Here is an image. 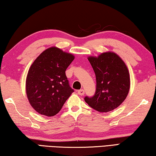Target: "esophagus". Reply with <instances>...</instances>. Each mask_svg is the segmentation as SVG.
I'll return each instance as SVG.
<instances>
[{
  "label": "esophagus",
  "mask_w": 156,
  "mask_h": 156,
  "mask_svg": "<svg viewBox=\"0 0 156 156\" xmlns=\"http://www.w3.org/2000/svg\"><path fill=\"white\" fill-rule=\"evenodd\" d=\"M84 93H85V92H84V90H83V89H81V90H79L77 91L78 95H81V96L83 95H84Z\"/></svg>",
  "instance_id": "obj_1"
}]
</instances>
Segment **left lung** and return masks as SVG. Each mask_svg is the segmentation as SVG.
I'll use <instances>...</instances> for the list:
<instances>
[{
	"label": "left lung",
	"instance_id": "left-lung-1",
	"mask_svg": "<svg viewBox=\"0 0 156 156\" xmlns=\"http://www.w3.org/2000/svg\"><path fill=\"white\" fill-rule=\"evenodd\" d=\"M96 76L95 95L84 100L91 108L100 113L113 111L123 102L130 90L128 68L118 55L106 52L98 57H88Z\"/></svg>",
	"mask_w": 156,
	"mask_h": 156
}]
</instances>
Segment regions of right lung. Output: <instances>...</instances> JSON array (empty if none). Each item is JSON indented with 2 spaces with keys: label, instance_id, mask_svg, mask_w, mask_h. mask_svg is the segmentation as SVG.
Instances as JSON below:
<instances>
[{
  "label": "right lung",
  "instance_id": "add662e5",
  "mask_svg": "<svg viewBox=\"0 0 156 156\" xmlns=\"http://www.w3.org/2000/svg\"><path fill=\"white\" fill-rule=\"evenodd\" d=\"M75 56L57 47L41 53L28 70L25 90L30 105L37 113L57 115L74 90L69 86L66 70Z\"/></svg>",
  "mask_w": 156,
  "mask_h": 156
}]
</instances>
